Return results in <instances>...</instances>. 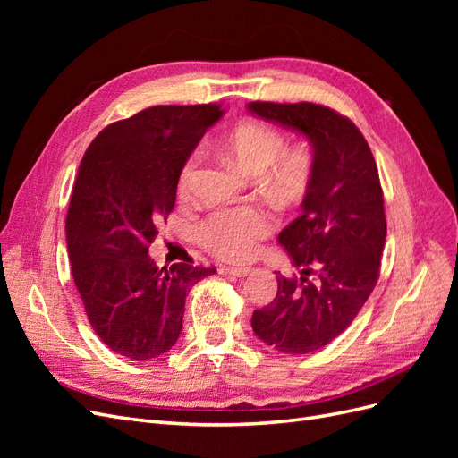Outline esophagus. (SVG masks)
Returning <instances> with one entry per match:
<instances>
[{
    "label": "esophagus",
    "instance_id": "esophagus-1",
    "mask_svg": "<svg viewBox=\"0 0 458 458\" xmlns=\"http://www.w3.org/2000/svg\"><path fill=\"white\" fill-rule=\"evenodd\" d=\"M250 267H229V266H221L219 273L221 275H229V276H237V279H242V276L250 275Z\"/></svg>",
    "mask_w": 458,
    "mask_h": 458
}]
</instances>
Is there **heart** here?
Wrapping results in <instances>:
<instances>
[{"label":"heart","instance_id":"heart-1","mask_svg":"<svg viewBox=\"0 0 458 458\" xmlns=\"http://www.w3.org/2000/svg\"><path fill=\"white\" fill-rule=\"evenodd\" d=\"M279 130L261 120H244L224 140L227 157L248 174L267 168L266 183L281 200L294 202L303 195L311 174V160L303 150H284ZM200 165V152H192L177 179L179 197H189ZM273 229V217L258 208H225L206 216L197 225V241L225 259H246Z\"/></svg>","mask_w":458,"mask_h":458}]
</instances>
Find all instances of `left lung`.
I'll return each mask as SVG.
<instances>
[{
  "instance_id": "left-lung-1",
  "label": "left lung",
  "mask_w": 458,
  "mask_h": 458,
  "mask_svg": "<svg viewBox=\"0 0 458 458\" xmlns=\"http://www.w3.org/2000/svg\"><path fill=\"white\" fill-rule=\"evenodd\" d=\"M248 110L303 133L313 148L301 216L276 239L300 276L276 275V296L252 315L263 344L310 353L338 338L377 286L386 242L378 168L363 133L336 110L263 101Z\"/></svg>"
}]
</instances>
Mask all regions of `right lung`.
<instances>
[{
	"mask_svg": "<svg viewBox=\"0 0 458 458\" xmlns=\"http://www.w3.org/2000/svg\"><path fill=\"white\" fill-rule=\"evenodd\" d=\"M219 105H158L110 123L81 158L66 214L72 276L89 323L110 350L148 361L174 348L185 298L214 267L148 256L157 224L175 204L177 179Z\"/></svg>",
	"mask_w": 458,
	"mask_h": 458,
	"instance_id": "1",
	"label": "right lung"
}]
</instances>
